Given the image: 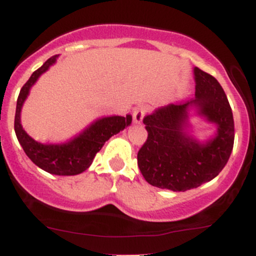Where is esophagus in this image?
<instances>
[{"label": "esophagus", "mask_w": 256, "mask_h": 256, "mask_svg": "<svg viewBox=\"0 0 256 256\" xmlns=\"http://www.w3.org/2000/svg\"><path fill=\"white\" fill-rule=\"evenodd\" d=\"M146 112H148V108L146 106H140L136 110H134V122L136 125H140L143 122V119H144Z\"/></svg>", "instance_id": "1"}]
</instances>
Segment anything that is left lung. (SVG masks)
Listing matches in <instances>:
<instances>
[{
	"label": "left lung",
	"instance_id": "left-lung-1",
	"mask_svg": "<svg viewBox=\"0 0 256 256\" xmlns=\"http://www.w3.org/2000/svg\"><path fill=\"white\" fill-rule=\"evenodd\" d=\"M195 98L160 107L143 119L148 138L137 155L138 167L149 184L186 192L214 179L230 158L234 140V116L222 85L194 67ZM198 116L216 128L201 141L192 131Z\"/></svg>",
	"mask_w": 256,
	"mask_h": 256
}]
</instances>
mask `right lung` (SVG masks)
<instances>
[{"mask_svg":"<svg viewBox=\"0 0 256 256\" xmlns=\"http://www.w3.org/2000/svg\"><path fill=\"white\" fill-rule=\"evenodd\" d=\"M58 58V55H54L48 58L37 71L32 73L30 79L20 90L16 101L14 130L20 146L34 165L52 174L76 176L89 168L96 152L101 150L112 136L131 125L132 116L128 114L126 116H112L100 118L91 122L78 136L64 143H40L34 140L22 125V106L30 94L31 88L43 73L56 62Z\"/></svg>","mask_w":256,"mask_h":256,"instance_id":"add662e5","label":"right lung"}]
</instances>
